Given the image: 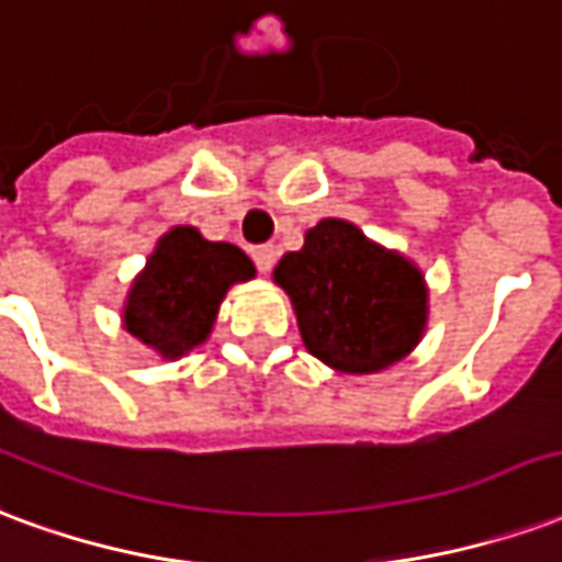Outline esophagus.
<instances>
[{"instance_id": "34e87169", "label": "esophagus", "mask_w": 562, "mask_h": 562, "mask_svg": "<svg viewBox=\"0 0 562 562\" xmlns=\"http://www.w3.org/2000/svg\"><path fill=\"white\" fill-rule=\"evenodd\" d=\"M251 257L260 272H269L272 263H276V248L272 245H257V248H251Z\"/></svg>"}]
</instances>
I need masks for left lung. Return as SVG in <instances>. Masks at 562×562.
<instances>
[{
	"mask_svg": "<svg viewBox=\"0 0 562 562\" xmlns=\"http://www.w3.org/2000/svg\"><path fill=\"white\" fill-rule=\"evenodd\" d=\"M272 278L293 302L308 353L338 374L395 366L428 329L419 266L344 218L311 227L305 245L284 254Z\"/></svg>",
	"mask_w": 562,
	"mask_h": 562,
	"instance_id": "obj_1",
	"label": "left lung"
}]
</instances>
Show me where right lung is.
I'll use <instances>...</instances> for the list:
<instances>
[{
	"mask_svg": "<svg viewBox=\"0 0 562 562\" xmlns=\"http://www.w3.org/2000/svg\"><path fill=\"white\" fill-rule=\"evenodd\" d=\"M257 276L231 241H209L196 227H173L131 281L122 329L161 359H182L206 341L227 290Z\"/></svg>",
	"mask_w": 562,
	"mask_h": 562,
	"instance_id": "right-lung-1",
	"label": "right lung"
}]
</instances>
